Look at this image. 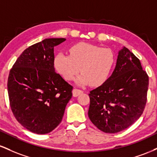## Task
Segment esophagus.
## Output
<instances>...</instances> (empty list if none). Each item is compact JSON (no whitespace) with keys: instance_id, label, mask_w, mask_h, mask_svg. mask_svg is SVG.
<instances>
[{"instance_id":"1","label":"esophagus","mask_w":157,"mask_h":157,"mask_svg":"<svg viewBox=\"0 0 157 157\" xmlns=\"http://www.w3.org/2000/svg\"><path fill=\"white\" fill-rule=\"evenodd\" d=\"M82 93V91H81V90H79L77 89H75L72 90V94L74 97H77L78 95L81 94Z\"/></svg>"}]
</instances>
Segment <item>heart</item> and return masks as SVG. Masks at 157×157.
Wrapping results in <instances>:
<instances>
[{"mask_svg": "<svg viewBox=\"0 0 157 157\" xmlns=\"http://www.w3.org/2000/svg\"><path fill=\"white\" fill-rule=\"evenodd\" d=\"M114 62V55L109 48L80 43L70 48L69 56L57 54L54 66L66 80H74L80 71L82 74L77 79V84L99 86L108 80Z\"/></svg>", "mask_w": 157, "mask_h": 157, "instance_id": "obj_1", "label": "heart"}]
</instances>
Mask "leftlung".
<instances>
[{
  "instance_id": "left-lung-1",
  "label": "left lung",
  "mask_w": 157,
  "mask_h": 157,
  "mask_svg": "<svg viewBox=\"0 0 157 157\" xmlns=\"http://www.w3.org/2000/svg\"><path fill=\"white\" fill-rule=\"evenodd\" d=\"M148 76L140 61L123 46L108 80L90 91L88 115L105 133L119 132L134 123L143 112L147 100Z\"/></svg>"
}]
</instances>
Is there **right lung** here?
<instances>
[{
	"mask_svg": "<svg viewBox=\"0 0 157 157\" xmlns=\"http://www.w3.org/2000/svg\"><path fill=\"white\" fill-rule=\"evenodd\" d=\"M65 38H46L27 48L10 70L7 83L16 120L37 134L51 132L62 121L72 86L55 72L54 48Z\"/></svg>",
	"mask_w": 157,
	"mask_h": 157,
	"instance_id": "obj_1",
	"label": "right lung"
}]
</instances>
